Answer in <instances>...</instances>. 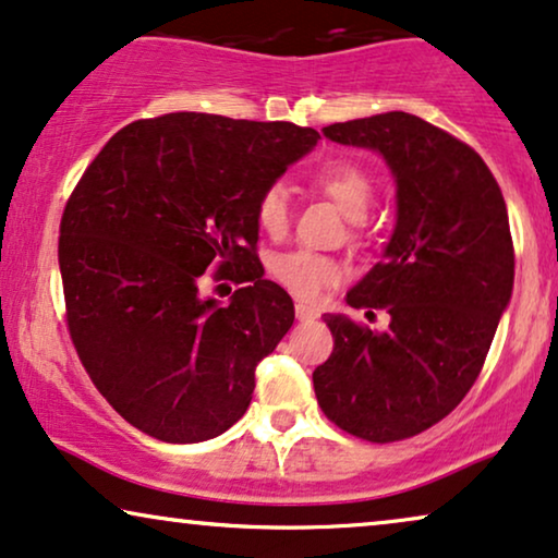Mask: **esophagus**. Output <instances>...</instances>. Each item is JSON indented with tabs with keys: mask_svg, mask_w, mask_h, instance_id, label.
<instances>
[{
	"mask_svg": "<svg viewBox=\"0 0 558 558\" xmlns=\"http://www.w3.org/2000/svg\"><path fill=\"white\" fill-rule=\"evenodd\" d=\"M295 319H299V322L319 319V308L308 306V303H295Z\"/></svg>",
	"mask_w": 558,
	"mask_h": 558,
	"instance_id": "34e87169",
	"label": "esophagus"
}]
</instances>
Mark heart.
Segmentation results:
<instances>
[{"instance_id":"1","label":"heart","mask_w":558,"mask_h":558,"mask_svg":"<svg viewBox=\"0 0 558 558\" xmlns=\"http://www.w3.org/2000/svg\"><path fill=\"white\" fill-rule=\"evenodd\" d=\"M312 185L327 195L344 218L350 221H363L373 203V185L368 174L352 161H327L314 169ZM291 221V201L283 185H270L257 201V223L265 234L280 236ZM272 278L288 288L299 299L314 301L337 283L340 267L335 259L316 255L308 250H293L275 255L270 263Z\"/></svg>"}]
</instances>
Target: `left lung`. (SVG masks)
I'll use <instances>...</instances> for the list:
<instances>
[{"label": "left lung", "instance_id": "left-lung-1", "mask_svg": "<svg viewBox=\"0 0 558 558\" xmlns=\"http://www.w3.org/2000/svg\"><path fill=\"white\" fill-rule=\"evenodd\" d=\"M324 136L384 157L397 223L380 263L348 291L352 308H386L389 329L324 314L335 350L314 391L344 433L404 440L461 404L512 299L505 197L471 146L409 112L335 123Z\"/></svg>", "mask_w": 558, "mask_h": 558}]
</instances>
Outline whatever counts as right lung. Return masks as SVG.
Wrapping results in <instances>:
<instances>
[{
  "mask_svg": "<svg viewBox=\"0 0 558 558\" xmlns=\"http://www.w3.org/2000/svg\"><path fill=\"white\" fill-rule=\"evenodd\" d=\"M316 141L286 121L169 112L125 125L82 174L59 239L69 331L141 433L203 442L242 420L295 316L255 265L257 201ZM210 266L251 286L221 304L202 293Z\"/></svg>",
  "mask_w": 558,
  "mask_h": 558,
  "instance_id": "1",
  "label": "right lung"
}]
</instances>
